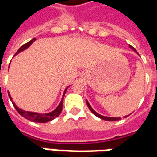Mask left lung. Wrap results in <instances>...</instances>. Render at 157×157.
I'll return each instance as SVG.
<instances>
[{"label": "left lung", "mask_w": 157, "mask_h": 157, "mask_svg": "<svg viewBox=\"0 0 157 157\" xmlns=\"http://www.w3.org/2000/svg\"><path fill=\"white\" fill-rule=\"evenodd\" d=\"M129 47H130V48H132L134 51H135L136 53H137V51L135 50V48H134V47H132L131 45H129ZM86 104H87V107H88V109H90V111H91L94 115H96L97 117H98V118H102V119H104V120H107V121H116V120H119V119H121V118H112V117H105V116L101 115V114H99V113H98L97 112H95V111L92 109V107H91V105L89 104V102H87V101H86ZM128 116H125L124 118H127Z\"/></svg>", "instance_id": "1"}]
</instances>
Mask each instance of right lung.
Returning <instances> with one entry per match:
<instances>
[{
    "mask_svg": "<svg viewBox=\"0 0 157 157\" xmlns=\"http://www.w3.org/2000/svg\"><path fill=\"white\" fill-rule=\"evenodd\" d=\"M35 40L36 39H33L31 41L28 42L27 44H23L22 46H21L20 48H19L18 50L17 51L16 55H17V54H18V53H20L21 51H22V50L26 49L27 48H29V46L32 44L33 42L35 41ZM66 90H67V88L65 90V92H64V95H63V97L65 96ZM8 95L10 99L12 100V98H11L10 94H8ZM12 104H13V106L15 107V109H17V111L18 112L19 114H20V115H22L23 118H27V119H29V120H30V121L35 122V123H47V122L50 121V120H53L54 118H56V117H58V116L60 114V113H61L62 111V107H63V98H62V100H61V102H60V103L59 104L58 107H57L54 111L48 113H44V114L38 113H33V112H28V111H24V110H22L21 109H18V108L15 105V103H14V102H12Z\"/></svg>",
    "mask_w": 157,
    "mask_h": 157,
    "instance_id": "add662e5",
    "label": "right lung"
}]
</instances>
